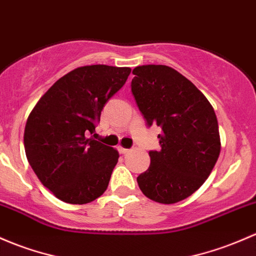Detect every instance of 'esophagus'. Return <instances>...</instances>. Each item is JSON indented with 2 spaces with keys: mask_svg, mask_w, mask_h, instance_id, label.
I'll list each match as a JSON object with an SVG mask.
<instances>
[{
  "mask_svg": "<svg viewBox=\"0 0 256 256\" xmlns=\"http://www.w3.org/2000/svg\"><path fill=\"white\" fill-rule=\"evenodd\" d=\"M119 152H120V153H122V154H126V153L130 152V150L124 148V147H119Z\"/></svg>",
  "mask_w": 256,
  "mask_h": 256,
  "instance_id": "esophagus-1",
  "label": "esophagus"
}]
</instances>
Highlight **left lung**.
Masks as SVG:
<instances>
[{
	"mask_svg": "<svg viewBox=\"0 0 256 256\" xmlns=\"http://www.w3.org/2000/svg\"><path fill=\"white\" fill-rule=\"evenodd\" d=\"M131 92L147 126L162 128L160 150L137 176L141 192L160 204L192 195L211 174L220 152L216 114L194 83L164 64L134 68Z\"/></svg>",
	"mask_w": 256,
	"mask_h": 256,
	"instance_id": "8db88e82",
	"label": "left lung"
}]
</instances>
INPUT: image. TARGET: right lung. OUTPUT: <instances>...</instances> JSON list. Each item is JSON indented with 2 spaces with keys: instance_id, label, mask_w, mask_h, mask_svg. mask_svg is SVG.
Here are the masks:
<instances>
[{
  "instance_id": "obj_1",
  "label": "right lung",
  "mask_w": 256,
  "mask_h": 256,
  "mask_svg": "<svg viewBox=\"0 0 256 256\" xmlns=\"http://www.w3.org/2000/svg\"><path fill=\"white\" fill-rule=\"evenodd\" d=\"M130 67L83 66L56 80L29 114L24 148L42 184L61 201L92 202L109 184L119 153L88 138L104 106L125 84Z\"/></svg>"
}]
</instances>
